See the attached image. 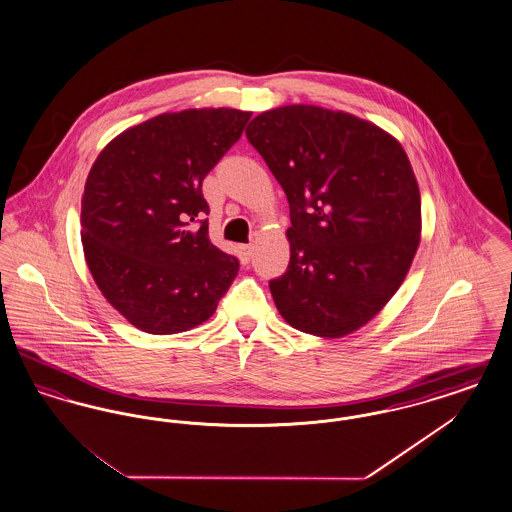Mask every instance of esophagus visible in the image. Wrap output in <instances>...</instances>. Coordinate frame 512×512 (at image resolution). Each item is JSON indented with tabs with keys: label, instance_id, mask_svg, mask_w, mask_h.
<instances>
[{
	"label": "esophagus",
	"instance_id": "34e87169",
	"mask_svg": "<svg viewBox=\"0 0 512 512\" xmlns=\"http://www.w3.org/2000/svg\"><path fill=\"white\" fill-rule=\"evenodd\" d=\"M238 255H240L242 263L247 265V263L251 261V255H253V247H251V245H240V247H238Z\"/></svg>",
	"mask_w": 512,
	"mask_h": 512
}]
</instances>
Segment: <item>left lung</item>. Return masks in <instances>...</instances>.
I'll return each mask as SVG.
<instances>
[{"mask_svg": "<svg viewBox=\"0 0 512 512\" xmlns=\"http://www.w3.org/2000/svg\"><path fill=\"white\" fill-rule=\"evenodd\" d=\"M245 136L290 203V265L268 282L280 315L320 338L347 336L399 290L420 242V192L401 144L372 122L286 105Z\"/></svg>", "mask_w": 512, "mask_h": 512, "instance_id": "8db88e82", "label": "left lung"}]
</instances>
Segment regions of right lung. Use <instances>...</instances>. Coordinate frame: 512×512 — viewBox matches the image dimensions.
<instances>
[{"instance_id":"1","label":"right lung","mask_w":512,"mask_h":512,"mask_svg":"<svg viewBox=\"0 0 512 512\" xmlns=\"http://www.w3.org/2000/svg\"><path fill=\"white\" fill-rule=\"evenodd\" d=\"M251 113L186 109L124 130L101 151L82 195V245L105 299L147 334L211 317L240 261L209 240L201 186Z\"/></svg>"}]
</instances>
